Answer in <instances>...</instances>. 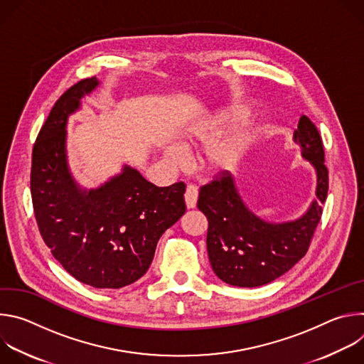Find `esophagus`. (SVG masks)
Returning a JSON list of instances; mask_svg holds the SVG:
<instances>
[{
  "label": "esophagus",
  "mask_w": 364,
  "mask_h": 364,
  "mask_svg": "<svg viewBox=\"0 0 364 364\" xmlns=\"http://www.w3.org/2000/svg\"><path fill=\"white\" fill-rule=\"evenodd\" d=\"M197 197H198L197 188L194 186H187L186 193H184V201H186L187 209H194L196 203H197Z\"/></svg>",
  "instance_id": "34e87169"
}]
</instances>
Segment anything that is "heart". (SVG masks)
Here are the masks:
<instances>
[{"label": "heart", "instance_id": "obj_1", "mask_svg": "<svg viewBox=\"0 0 364 364\" xmlns=\"http://www.w3.org/2000/svg\"><path fill=\"white\" fill-rule=\"evenodd\" d=\"M220 134H222L220 129L198 131V132H194L193 135H188L187 142L188 144L200 142L203 145H211L212 143L218 141ZM253 138H255V131L252 127H243L237 129L229 138L218 142L215 146L207 149L203 159V168L207 173H210L212 176H222L225 173H229L239 163L240 157L246 151V148L252 144ZM166 157L174 164L184 163V154L176 145H170L166 148Z\"/></svg>", "mask_w": 364, "mask_h": 364}]
</instances>
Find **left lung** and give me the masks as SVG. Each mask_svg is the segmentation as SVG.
Returning <instances> with one entry per match:
<instances>
[{"label": "left lung", "mask_w": 364, "mask_h": 364, "mask_svg": "<svg viewBox=\"0 0 364 364\" xmlns=\"http://www.w3.org/2000/svg\"><path fill=\"white\" fill-rule=\"evenodd\" d=\"M294 142L317 176L316 198L295 220L269 222L255 215L243 201L230 173L200 188L197 207L209 222L207 253L215 274L233 287L253 288L288 272L306 253L321 219L328 191L324 148L316 125L302 115Z\"/></svg>", "instance_id": "1"}]
</instances>
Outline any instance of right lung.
<instances>
[{
    "mask_svg": "<svg viewBox=\"0 0 364 364\" xmlns=\"http://www.w3.org/2000/svg\"><path fill=\"white\" fill-rule=\"evenodd\" d=\"M97 86L83 79L55 103L33 148L30 186L38 230L60 265L86 285L118 289L148 271L160 237L186 213V186L157 187L127 164L96 188L76 183L66 127Z\"/></svg>",
    "mask_w": 364,
    "mask_h": 364,
    "instance_id": "right-lung-1",
    "label": "right lung"
}]
</instances>
